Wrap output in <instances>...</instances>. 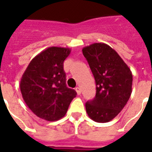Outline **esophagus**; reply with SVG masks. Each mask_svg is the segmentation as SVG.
Segmentation results:
<instances>
[{
    "label": "esophagus",
    "mask_w": 152,
    "mask_h": 152,
    "mask_svg": "<svg viewBox=\"0 0 152 152\" xmlns=\"http://www.w3.org/2000/svg\"><path fill=\"white\" fill-rule=\"evenodd\" d=\"M75 90H76V92H77V94H78V95L81 94V88H80L79 87H77V88H75Z\"/></svg>",
    "instance_id": "34e87169"
}]
</instances>
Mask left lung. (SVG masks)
Segmentation results:
<instances>
[{
	"mask_svg": "<svg viewBox=\"0 0 152 152\" xmlns=\"http://www.w3.org/2000/svg\"><path fill=\"white\" fill-rule=\"evenodd\" d=\"M96 82V96L85 104L94 122H110L123 109L132 94V74L120 55L104 43L83 48Z\"/></svg>",
	"mask_w": 152,
	"mask_h": 152,
	"instance_id": "left-lung-1",
	"label": "left lung"
}]
</instances>
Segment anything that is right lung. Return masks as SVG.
Instances as JSON below:
<instances>
[{
  "label": "right lung",
  "mask_w": 152,
  "mask_h": 152,
  "mask_svg": "<svg viewBox=\"0 0 152 152\" xmlns=\"http://www.w3.org/2000/svg\"><path fill=\"white\" fill-rule=\"evenodd\" d=\"M71 50L50 47L34 57L20 79L22 98L37 117L54 122L64 117L77 93L66 86L64 61Z\"/></svg>",
  "instance_id": "right-lung-1"
}]
</instances>
